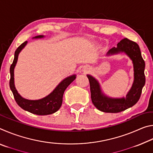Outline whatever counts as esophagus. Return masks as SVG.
<instances>
[{"instance_id":"esophagus-1","label":"esophagus","mask_w":153,"mask_h":153,"mask_svg":"<svg viewBox=\"0 0 153 153\" xmlns=\"http://www.w3.org/2000/svg\"><path fill=\"white\" fill-rule=\"evenodd\" d=\"M90 69V67L88 66H84V69H83V71H84V72L85 71H88Z\"/></svg>"}]
</instances>
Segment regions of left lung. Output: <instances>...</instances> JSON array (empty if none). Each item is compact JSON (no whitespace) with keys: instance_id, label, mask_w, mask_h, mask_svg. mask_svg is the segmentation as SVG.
<instances>
[{"instance_id":"1","label":"left lung","mask_w":153,"mask_h":153,"mask_svg":"<svg viewBox=\"0 0 153 153\" xmlns=\"http://www.w3.org/2000/svg\"><path fill=\"white\" fill-rule=\"evenodd\" d=\"M122 53L131 59L134 67V82L126 97H108L102 92L98 80L90 75H87L90 82L92 102L96 108L102 112L115 113L131 107L138 101L145 84V63L138 44L128 38H123L117 44V47L111 48L106 56Z\"/></svg>"}]
</instances>
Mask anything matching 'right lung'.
Wrapping results in <instances>:
<instances>
[{
	"mask_svg": "<svg viewBox=\"0 0 153 153\" xmlns=\"http://www.w3.org/2000/svg\"><path fill=\"white\" fill-rule=\"evenodd\" d=\"M44 37L45 36L40 35L35 36L33 38L38 39V38H42ZM27 43V42L26 41L22 44L15 52L14 60L10 67V74H11V78H10L9 82L10 88L13 94L14 98L17 105L24 110L38 115H51V114L56 112L61 107L65 90L76 78V75H71V76L63 79L50 94L41 99L29 100L22 97L18 93L16 88L15 86L14 69L17 64L19 54L22 51V49L26 46Z\"/></svg>",
	"mask_w": 153,
	"mask_h": 153,
	"instance_id": "obj_1",
	"label": "right lung"
}]
</instances>
